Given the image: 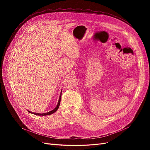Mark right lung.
Wrapping results in <instances>:
<instances>
[{
	"instance_id": "1",
	"label": "right lung",
	"mask_w": 150,
	"mask_h": 150,
	"mask_svg": "<svg viewBox=\"0 0 150 150\" xmlns=\"http://www.w3.org/2000/svg\"><path fill=\"white\" fill-rule=\"evenodd\" d=\"M61 93H62V91H61V94H60V96H59V101H58V105H57V107L55 108L53 110H52V111H50V112H47V113H44V114H39V113H35V112H30V111H28L29 112H30V113H32V114H35V115H50V114H53V113H54V112H56L57 110H58V108H59V105H60V102H61Z\"/></svg>"
}]
</instances>
